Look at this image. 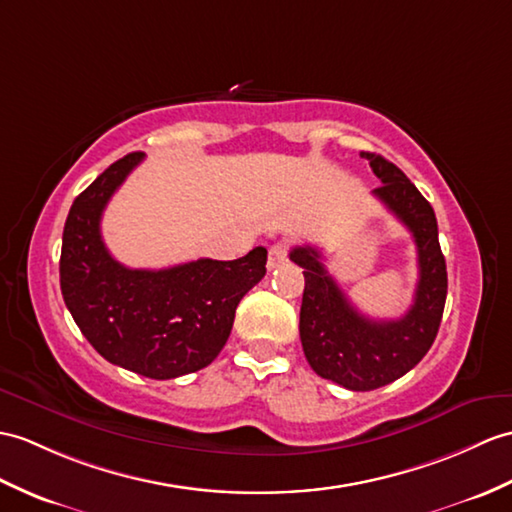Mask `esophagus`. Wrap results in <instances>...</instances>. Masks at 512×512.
<instances>
[{
	"mask_svg": "<svg viewBox=\"0 0 512 512\" xmlns=\"http://www.w3.org/2000/svg\"><path fill=\"white\" fill-rule=\"evenodd\" d=\"M288 253H290L288 242L272 244L270 251H268V268L275 270V268H279L281 264H285V261H288Z\"/></svg>",
	"mask_w": 512,
	"mask_h": 512,
	"instance_id": "obj_1",
	"label": "esophagus"
}]
</instances>
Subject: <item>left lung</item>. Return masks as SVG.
<instances>
[{"mask_svg": "<svg viewBox=\"0 0 512 512\" xmlns=\"http://www.w3.org/2000/svg\"><path fill=\"white\" fill-rule=\"evenodd\" d=\"M384 185L373 194L403 222L417 244L419 283L414 303L397 320H375L355 310L323 255L314 246H294L290 259L303 268L301 342L316 375L349 390H375L417 366L441 327L447 299V266L438 244V224L427 202L395 163L362 152Z\"/></svg>", "mask_w": 512, "mask_h": 512, "instance_id": "obj_1", "label": "left lung"}]
</instances>
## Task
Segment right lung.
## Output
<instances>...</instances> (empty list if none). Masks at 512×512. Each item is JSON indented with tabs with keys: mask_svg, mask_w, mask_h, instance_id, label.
I'll list each match as a JSON object with an SVG mask.
<instances>
[{
	"mask_svg": "<svg viewBox=\"0 0 512 512\" xmlns=\"http://www.w3.org/2000/svg\"><path fill=\"white\" fill-rule=\"evenodd\" d=\"M144 152L109 165L69 209L61 251V292L91 347L104 360L150 379L200 371L229 340L237 303L266 275L264 246L233 259H196L135 270L113 259L100 220L106 202Z\"/></svg>",
	"mask_w": 512,
	"mask_h": 512,
	"instance_id": "obj_1",
	"label": "right lung"
}]
</instances>
